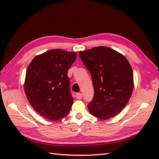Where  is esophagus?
I'll use <instances>...</instances> for the list:
<instances>
[{"mask_svg": "<svg viewBox=\"0 0 159 159\" xmlns=\"http://www.w3.org/2000/svg\"><path fill=\"white\" fill-rule=\"evenodd\" d=\"M76 97L77 99H81V98H82V93H76Z\"/></svg>", "mask_w": 159, "mask_h": 159, "instance_id": "1", "label": "esophagus"}]
</instances>
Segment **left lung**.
Wrapping results in <instances>:
<instances>
[{
	"label": "left lung",
	"instance_id": "8db88e82",
	"mask_svg": "<svg viewBox=\"0 0 159 159\" xmlns=\"http://www.w3.org/2000/svg\"><path fill=\"white\" fill-rule=\"evenodd\" d=\"M82 61L92 75L94 88L88 109L92 116L107 120L126 107L133 90V72L123 55L106 46L79 52Z\"/></svg>",
	"mask_w": 159,
	"mask_h": 159
}]
</instances>
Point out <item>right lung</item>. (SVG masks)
<instances>
[{"label": "right lung", "mask_w": 159, "mask_h": 159, "mask_svg": "<svg viewBox=\"0 0 159 159\" xmlns=\"http://www.w3.org/2000/svg\"><path fill=\"white\" fill-rule=\"evenodd\" d=\"M75 52L53 49L36 56L27 67L25 92L37 113L50 120L66 117L74 102L67 70Z\"/></svg>", "instance_id": "add662e5"}]
</instances>
